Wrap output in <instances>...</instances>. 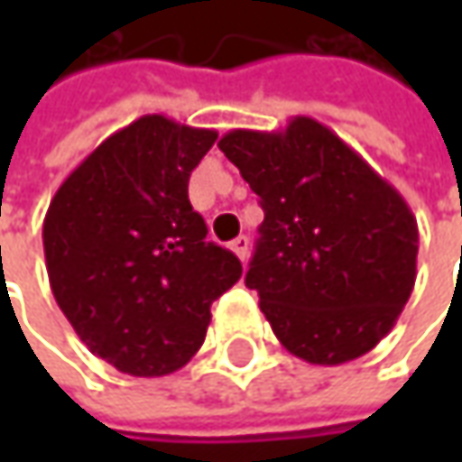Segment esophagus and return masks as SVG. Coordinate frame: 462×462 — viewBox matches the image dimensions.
I'll return each instance as SVG.
<instances>
[{"mask_svg":"<svg viewBox=\"0 0 462 462\" xmlns=\"http://www.w3.org/2000/svg\"><path fill=\"white\" fill-rule=\"evenodd\" d=\"M231 252H234L241 262L249 257V236H236V239L231 241Z\"/></svg>","mask_w":462,"mask_h":462,"instance_id":"1","label":"esophagus"}]
</instances>
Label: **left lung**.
<instances>
[{"mask_svg":"<svg viewBox=\"0 0 462 462\" xmlns=\"http://www.w3.org/2000/svg\"><path fill=\"white\" fill-rule=\"evenodd\" d=\"M259 195L246 288L291 355L310 365L363 357L393 328L417 280L411 208L319 120L218 141Z\"/></svg>","mask_w":462,"mask_h":462,"instance_id":"obj_1","label":"left lung"}]
</instances>
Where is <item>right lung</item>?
I'll return each instance as SVG.
<instances>
[{
  "label": "right lung",
  "mask_w": 462,
  "mask_h": 462,
  "mask_svg": "<svg viewBox=\"0 0 462 462\" xmlns=\"http://www.w3.org/2000/svg\"><path fill=\"white\" fill-rule=\"evenodd\" d=\"M216 131L143 116L105 138L56 189L43 221L51 291L92 355L162 378L200 349L210 303L241 277L205 241L187 182Z\"/></svg>",
  "instance_id": "1"
}]
</instances>
